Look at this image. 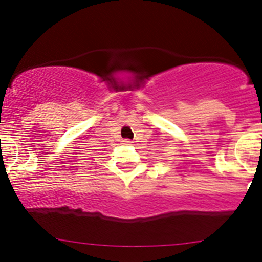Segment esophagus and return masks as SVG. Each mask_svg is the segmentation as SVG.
Returning a JSON list of instances; mask_svg holds the SVG:
<instances>
[{
    "label": "esophagus",
    "instance_id": "34e87169",
    "mask_svg": "<svg viewBox=\"0 0 262 262\" xmlns=\"http://www.w3.org/2000/svg\"><path fill=\"white\" fill-rule=\"evenodd\" d=\"M123 142H124V143H125V144H130V143H132L130 139H123Z\"/></svg>",
    "mask_w": 262,
    "mask_h": 262
}]
</instances>
